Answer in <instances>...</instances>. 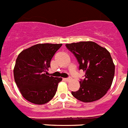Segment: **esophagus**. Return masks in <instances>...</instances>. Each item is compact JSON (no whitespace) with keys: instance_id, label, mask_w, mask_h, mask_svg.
Here are the masks:
<instances>
[{"instance_id":"obj_1","label":"esophagus","mask_w":128,"mask_h":128,"mask_svg":"<svg viewBox=\"0 0 128 128\" xmlns=\"http://www.w3.org/2000/svg\"><path fill=\"white\" fill-rule=\"evenodd\" d=\"M64 79L66 80V81H69V80H71V77H68V78H65V79Z\"/></svg>"}]
</instances>
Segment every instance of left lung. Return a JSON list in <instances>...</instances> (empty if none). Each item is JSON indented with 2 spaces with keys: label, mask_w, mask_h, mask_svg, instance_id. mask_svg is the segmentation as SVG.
<instances>
[{
  "label": "left lung",
  "mask_w": 128,
  "mask_h": 128,
  "mask_svg": "<svg viewBox=\"0 0 128 128\" xmlns=\"http://www.w3.org/2000/svg\"><path fill=\"white\" fill-rule=\"evenodd\" d=\"M79 64V70L85 72L80 80V88L72 94L82 102L98 100L111 86L115 66L110 52L93 42H80L66 44Z\"/></svg>",
  "instance_id": "obj_1"
}]
</instances>
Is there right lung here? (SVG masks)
I'll return each mask as SVG.
<instances>
[{"label": "right lung", "mask_w": 128, "mask_h": 128, "mask_svg": "<svg viewBox=\"0 0 128 128\" xmlns=\"http://www.w3.org/2000/svg\"><path fill=\"white\" fill-rule=\"evenodd\" d=\"M62 45L36 44L18 55L14 69V79L23 98L30 102L42 105L55 95L62 79L47 74L51 59Z\"/></svg>", "instance_id": "obj_1"}]
</instances>
